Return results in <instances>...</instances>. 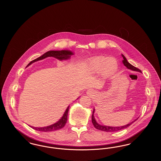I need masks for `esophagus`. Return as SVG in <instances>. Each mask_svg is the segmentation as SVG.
I'll use <instances>...</instances> for the list:
<instances>
[{"mask_svg": "<svg viewBox=\"0 0 161 161\" xmlns=\"http://www.w3.org/2000/svg\"><path fill=\"white\" fill-rule=\"evenodd\" d=\"M92 93H93V90H89V91L87 92V94L88 95H92Z\"/></svg>", "mask_w": 161, "mask_h": 161, "instance_id": "34e87169", "label": "esophagus"}]
</instances>
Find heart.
<instances>
[{
  "instance_id": "1",
  "label": "heart",
  "mask_w": 161,
  "mask_h": 161,
  "mask_svg": "<svg viewBox=\"0 0 161 161\" xmlns=\"http://www.w3.org/2000/svg\"><path fill=\"white\" fill-rule=\"evenodd\" d=\"M91 67L96 71L101 72L104 70V74L107 75L114 74L117 69V63L113 59H110L106 57H98L91 63Z\"/></svg>"
}]
</instances>
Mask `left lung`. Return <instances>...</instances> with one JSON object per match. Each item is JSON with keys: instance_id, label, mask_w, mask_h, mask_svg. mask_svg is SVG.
I'll use <instances>...</instances> for the list:
<instances>
[{"instance_id": "left-lung-1", "label": "left lung", "mask_w": 161, "mask_h": 161, "mask_svg": "<svg viewBox=\"0 0 161 161\" xmlns=\"http://www.w3.org/2000/svg\"><path fill=\"white\" fill-rule=\"evenodd\" d=\"M122 56H123V59H124L123 60V64H124L125 66H126L128 69H131V70H132L138 71V72H141V70L140 69H138V68L135 67V66H133V65H131L130 63H129L127 61V59L125 58V57L123 55H122ZM94 110H95L93 109V114H92V122L93 125H94V127H95L97 129L102 130V131H107V132H113V131H119V130H123V129H124L128 127L129 126H130V125H131L132 123H134L135 121H136V119H138H138H135L134 121L129 123V124H127V125H124V126H120V127H110V126H106V125H100V124H98V123H97L96 121H95V118H94V116H93Z\"/></svg>"}]
</instances>
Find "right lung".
Instances as JSON below:
<instances>
[{"mask_svg":"<svg viewBox=\"0 0 161 161\" xmlns=\"http://www.w3.org/2000/svg\"><path fill=\"white\" fill-rule=\"evenodd\" d=\"M73 55V53L71 51H67V50L66 51V50H63V51H48L46 53H45L41 57H40L37 58L31 61L28 64V66H29L30 64H31V63H32L35 61L44 59V58H45L46 57H53L54 58H57L60 60H63L69 59L70 55ZM69 108V106H68L67 109L66 110L64 115L62 116V118L57 123H55L51 125H49L47 127H31H31L32 129H35V130H38V131H44V132L52 131L61 129L65 125L66 123L67 122Z\"/></svg>","mask_w":161,"mask_h":161,"instance_id":"right-lung-1","label":"right lung"}]
</instances>
